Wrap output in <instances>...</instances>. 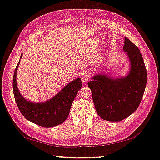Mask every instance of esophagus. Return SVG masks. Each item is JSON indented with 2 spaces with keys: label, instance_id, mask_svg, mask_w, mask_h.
<instances>
[{
  "label": "esophagus",
  "instance_id": "obj_1",
  "mask_svg": "<svg viewBox=\"0 0 160 160\" xmlns=\"http://www.w3.org/2000/svg\"><path fill=\"white\" fill-rule=\"evenodd\" d=\"M90 74L87 72H82L81 73V79H82V81L83 82H87L88 81L90 80Z\"/></svg>",
  "mask_w": 160,
  "mask_h": 160
}]
</instances>
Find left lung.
<instances>
[{
    "label": "left lung",
    "instance_id": "8db88e82",
    "mask_svg": "<svg viewBox=\"0 0 160 160\" xmlns=\"http://www.w3.org/2000/svg\"><path fill=\"white\" fill-rule=\"evenodd\" d=\"M123 50L131 64L127 76L113 78L98 74L88 83L97 112L106 121H121L132 114L140 105L145 90L147 70L141 53L126 37Z\"/></svg>",
    "mask_w": 160,
    "mask_h": 160
}]
</instances>
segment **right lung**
I'll list each match as a JSON object with an SVG mask.
<instances>
[{
    "instance_id": "1",
    "label": "right lung",
    "mask_w": 160,
    "mask_h": 160,
    "mask_svg": "<svg viewBox=\"0 0 160 160\" xmlns=\"http://www.w3.org/2000/svg\"><path fill=\"white\" fill-rule=\"evenodd\" d=\"M22 54L20 56L22 58ZM19 61L13 75L12 88L18 107L24 117L40 126L49 128L62 123L69 115L70 107L78 92L82 87L80 78H77L66 85L53 98L45 102H28L19 92L16 75L20 65Z\"/></svg>"
}]
</instances>
